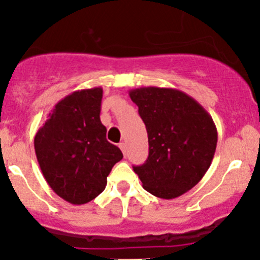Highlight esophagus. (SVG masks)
<instances>
[{
  "label": "esophagus",
  "mask_w": 260,
  "mask_h": 260,
  "mask_svg": "<svg viewBox=\"0 0 260 260\" xmlns=\"http://www.w3.org/2000/svg\"><path fill=\"white\" fill-rule=\"evenodd\" d=\"M119 148H120V149H122L123 154H124V157H125V154H127V145H125V143H124V142L119 143Z\"/></svg>",
  "instance_id": "1"
}]
</instances>
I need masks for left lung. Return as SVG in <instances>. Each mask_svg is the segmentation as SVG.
Returning <instances> with one entry per match:
<instances>
[{
    "label": "left lung",
    "mask_w": 260,
    "mask_h": 260,
    "mask_svg": "<svg viewBox=\"0 0 260 260\" xmlns=\"http://www.w3.org/2000/svg\"><path fill=\"white\" fill-rule=\"evenodd\" d=\"M145 122L149 152L133 166L143 188L159 199L187 192L206 174L214 158L217 131L211 115L193 98L172 88L129 90Z\"/></svg>",
    "instance_id": "8db88e82"
}]
</instances>
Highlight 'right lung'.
Instances as JSON below:
<instances>
[{"instance_id":"1","label":"right lung","mask_w":260,"mask_h":260,"mask_svg":"<svg viewBox=\"0 0 260 260\" xmlns=\"http://www.w3.org/2000/svg\"><path fill=\"white\" fill-rule=\"evenodd\" d=\"M103 89L73 91L55 104L34 140L46 182L56 195L83 205L103 192L112 167L123 158L101 122Z\"/></svg>"}]
</instances>
